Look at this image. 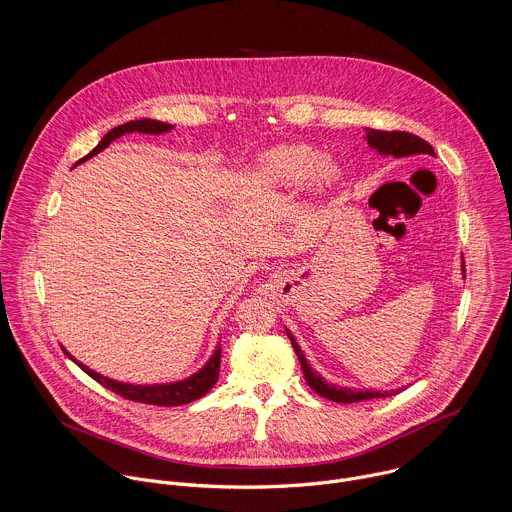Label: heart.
<instances>
[{
    "label": "heart",
    "mask_w": 512,
    "mask_h": 512,
    "mask_svg": "<svg viewBox=\"0 0 512 512\" xmlns=\"http://www.w3.org/2000/svg\"><path fill=\"white\" fill-rule=\"evenodd\" d=\"M261 175L275 185H299L309 181L315 187H325L335 179V166L319 158L309 146H275L259 158Z\"/></svg>",
    "instance_id": "heart-1"
}]
</instances>
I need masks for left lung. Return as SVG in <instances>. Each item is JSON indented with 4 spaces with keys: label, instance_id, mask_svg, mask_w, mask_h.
Segmentation results:
<instances>
[{
    "label": "left lung",
    "instance_id": "1",
    "mask_svg": "<svg viewBox=\"0 0 512 512\" xmlns=\"http://www.w3.org/2000/svg\"><path fill=\"white\" fill-rule=\"evenodd\" d=\"M366 138H368V144L372 148H376L380 154H392L396 158H402V156H412V154H434V148L420 136L416 134H410V132H402V130H374V128H366ZM464 271V269H462ZM289 339H291V346L299 358V364H301V370H303V376H305V382L307 386L317 392L319 396L331 400V402H342V404H352V402H362V400H372V398H386V396H392V392H372V390H352V388H339V386H333V384H327L321 376H317L307 360L303 358L301 354V348L297 346L295 337L287 331Z\"/></svg>",
    "mask_w": 512,
    "mask_h": 512
}]
</instances>
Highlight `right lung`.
<instances>
[{"label": "right lung", "instance_id": "add662e5", "mask_svg": "<svg viewBox=\"0 0 512 512\" xmlns=\"http://www.w3.org/2000/svg\"><path fill=\"white\" fill-rule=\"evenodd\" d=\"M173 130V124H166V122H160V120H150V118H142V120H130L126 124H120L116 128H112L100 142L98 146L88 152L84 158H80L78 162H84L88 158H92L94 154H98L100 150H104L112 140H116L118 136L122 134H128V132H146V134H160V132H168ZM76 162V164H78ZM74 164V166H76ZM66 352V350H64ZM66 356L76 362L68 352ZM92 380H96L98 384H102L104 388H108L110 392L126 398V400H132V402H142V404H152V406H181V404H189V402H195L199 400L201 396H205L219 380V368H221V348L215 350L213 358L193 376H189L187 380H181V382H175V384H154V386H132V384H122V382H116V380H110V378H104L96 372H92L90 368H86L84 364L76 362Z\"/></svg>", "mask_w": 512, "mask_h": 512}]
</instances>
